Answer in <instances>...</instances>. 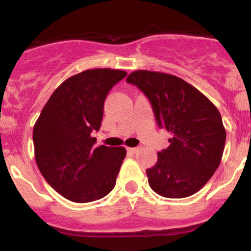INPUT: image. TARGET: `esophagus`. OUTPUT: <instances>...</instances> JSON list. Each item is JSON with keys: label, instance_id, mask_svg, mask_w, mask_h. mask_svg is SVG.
<instances>
[{"label": "esophagus", "instance_id": "esophagus-1", "mask_svg": "<svg viewBox=\"0 0 251 251\" xmlns=\"http://www.w3.org/2000/svg\"><path fill=\"white\" fill-rule=\"evenodd\" d=\"M127 151L129 152V153L134 154V153H137L138 151H139V148H127Z\"/></svg>", "mask_w": 251, "mask_h": 251}]
</instances>
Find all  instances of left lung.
Wrapping results in <instances>:
<instances>
[{
  "label": "left lung",
  "mask_w": 251,
  "mask_h": 251,
  "mask_svg": "<svg viewBox=\"0 0 251 251\" xmlns=\"http://www.w3.org/2000/svg\"><path fill=\"white\" fill-rule=\"evenodd\" d=\"M126 81L148 97L157 125L172 135L169 148L158 152L155 165L146 170L151 189L168 198L200 191L220 166L226 145L218 109L197 88L171 74L135 71Z\"/></svg>",
  "instance_id": "8db88e82"
}]
</instances>
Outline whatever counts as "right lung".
Masks as SVG:
<instances>
[{
	"label": "right lung",
	"mask_w": 251,
	"mask_h": 251,
	"mask_svg": "<svg viewBox=\"0 0 251 251\" xmlns=\"http://www.w3.org/2000/svg\"><path fill=\"white\" fill-rule=\"evenodd\" d=\"M125 71L87 70L68 77L51 94L33 129L36 165L62 197L88 203L105 197L116 185L126 150L94 148L103 102Z\"/></svg>",
	"instance_id": "1"
}]
</instances>
